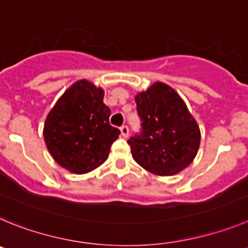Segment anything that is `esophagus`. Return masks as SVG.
<instances>
[{
	"label": "esophagus",
	"mask_w": 248,
	"mask_h": 248,
	"mask_svg": "<svg viewBox=\"0 0 248 248\" xmlns=\"http://www.w3.org/2000/svg\"><path fill=\"white\" fill-rule=\"evenodd\" d=\"M120 131H121V136H122V137L127 138L129 136V129H128V127L126 126V124H124V126L120 127Z\"/></svg>",
	"instance_id": "34e87169"
}]
</instances>
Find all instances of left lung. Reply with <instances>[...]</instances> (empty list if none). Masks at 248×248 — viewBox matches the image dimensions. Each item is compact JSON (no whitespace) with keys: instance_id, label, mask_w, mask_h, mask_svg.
<instances>
[{"instance_id":"1","label":"left lung","mask_w":248,"mask_h":248,"mask_svg":"<svg viewBox=\"0 0 248 248\" xmlns=\"http://www.w3.org/2000/svg\"><path fill=\"white\" fill-rule=\"evenodd\" d=\"M140 132L129 137L132 157L155 175H174L193 162L200 129L186 105L171 88L155 82L136 96Z\"/></svg>"}]
</instances>
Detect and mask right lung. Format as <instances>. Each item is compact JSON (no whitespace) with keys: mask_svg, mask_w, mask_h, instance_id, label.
Returning <instances> with one entry per match:
<instances>
[{"mask_svg":"<svg viewBox=\"0 0 248 248\" xmlns=\"http://www.w3.org/2000/svg\"><path fill=\"white\" fill-rule=\"evenodd\" d=\"M104 90L80 80L64 93L49 112L44 140L55 162L71 173L85 174L108 159L120 129L110 124Z\"/></svg>","mask_w":248,"mask_h":248,"instance_id":"add662e5","label":"right lung"}]
</instances>
